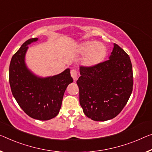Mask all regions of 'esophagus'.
I'll return each mask as SVG.
<instances>
[{
  "label": "esophagus",
  "mask_w": 152,
  "mask_h": 152,
  "mask_svg": "<svg viewBox=\"0 0 152 152\" xmlns=\"http://www.w3.org/2000/svg\"><path fill=\"white\" fill-rule=\"evenodd\" d=\"M71 77L74 79V81H75L77 79V72L75 69H72L71 71Z\"/></svg>",
  "instance_id": "1"
}]
</instances>
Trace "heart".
<instances>
[{"label": "heart", "instance_id": "b5f03b06", "mask_svg": "<svg viewBox=\"0 0 152 152\" xmlns=\"http://www.w3.org/2000/svg\"><path fill=\"white\" fill-rule=\"evenodd\" d=\"M78 50L84 54L83 63L88 66L96 65L102 61L107 55V48L103 44L96 41H85L79 46Z\"/></svg>", "mask_w": 152, "mask_h": 152}]
</instances>
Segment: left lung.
I'll return each mask as SVG.
<instances>
[{
    "label": "left lung",
    "instance_id": "8db88e82",
    "mask_svg": "<svg viewBox=\"0 0 152 152\" xmlns=\"http://www.w3.org/2000/svg\"><path fill=\"white\" fill-rule=\"evenodd\" d=\"M109 59L92 66H80L77 81L79 102L85 115L94 121H107L126 104L133 86L130 57L117 44Z\"/></svg>",
    "mask_w": 152,
    "mask_h": 152
}]
</instances>
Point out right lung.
<instances>
[{
	"label": "right lung",
	"mask_w": 152,
	"mask_h": 152,
	"mask_svg": "<svg viewBox=\"0 0 152 152\" xmlns=\"http://www.w3.org/2000/svg\"><path fill=\"white\" fill-rule=\"evenodd\" d=\"M37 41L38 38L27 40L13 56L9 66V83L13 97L28 115L36 120H49L59 113L65 90L73 79L69 69L43 78L27 68L25 56L28 45Z\"/></svg>",
	"instance_id": "obj_1"
}]
</instances>
